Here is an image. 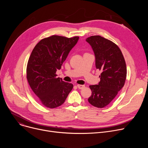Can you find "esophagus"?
<instances>
[{
    "label": "esophagus",
    "instance_id": "esophagus-1",
    "mask_svg": "<svg viewBox=\"0 0 148 148\" xmlns=\"http://www.w3.org/2000/svg\"><path fill=\"white\" fill-rule=\"evenodd\" d=\"M77 86L78 87V88L80 89H83L85 87L84 85H82V84H77Z\"/></svg>",
    "mask_w": 148,
    "mask_h": 148
}]
</instances>
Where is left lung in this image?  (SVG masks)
<instances>
[{
  "label": "left lung",
  "instance_id": "left-lung-1",
  "mask_svg": "<svg viewBox=\"0 0 148 148\" xmlns=\"http://www.w3.org/2000/svg\"><path fill=\"white\" fill-rule=\"evenodd\" d=\"M95 56V66L101 71L98 84L90 85L92 95L89 103L98 108L109 104L123 87L127 77L125 59L119 47L99 35L88 37Z\"/></svg>",
  "mask_w": 148,
  "mask_h": 148
}]
</instances>
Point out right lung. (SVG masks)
Wrapping results in <instances>:
<instances>
[{
	"instance_id": "obj_1",
	"label": "right lung",
	"mask_w": 148,
	"mask_h": 148,
	"mask_svg": "<svg viewBox=\"0 0 148 148\" xmlns=\"http://www.w3.org/2000/svg\"><path fill=\"white\" fill-rule=\"evenodd\" d=\"M79 36L66 38L52 35L39 42L29 57L26 77L30 87L45 107L56 108L65 102L73 84L56 77Z\"/></svg>"
}]
</instances>
